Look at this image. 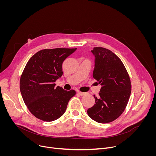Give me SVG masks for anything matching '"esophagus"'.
I'll return each mask as SVG.
<instances>
[{"mask_svg":"<svg viewBox=\"0 0 156 156\" xmlns=\"http://www.w3.org/2000/svg\"><path fill=\"white\" fill-rule=\"evenodd\" d=\"M78 93L80 96H84V95L86 94V93H83V92H81V91H78Z\"/></svg>","mask_w":156,"mask_h":156,"instance_id":"esophagus-1","label":"esophagus"}]
</instances>
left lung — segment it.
Returning <instances> with one entry per match:
<instances>
[{
    "mask_svg": "<svg viewBox=\"0 0 156 156\" xmlns=\"http://www.w3.org/2000/svg\"><path fill=\"white\" fill-rule=\"evenodd\" d=\"M95 57L93 78L102 86L94 105L87 115L93 120L107 123L119 118L127 105L131 91L129 76L120 58L111 51L94 48Z\"/></svg>",
    "mask_w": 156,
    "mask_h": 156,
    "instance_id": "left-lung-1",
    "label": "left lung"
}]
</instances>
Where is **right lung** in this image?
<instances>
[{
	"mask_svg": "<svg viewBox=\"0 0 156 156\" xmlns=\"http://www.w3.org/2000/svg\"><path fill=\"white\" fill-rule=\"evenodd\" d=\"M76 50H41L27 62L20 78V92L30 112L38 119L46 122L58 119L76 94L75 90L65 91L62 87H56L55 83L63 75V61Z\"/></svg>",
	"mask_w": 156,
	"mask_h": 156,
	"instance_id": "obj_1",
	"label": "right lung"
}]
</instances>
